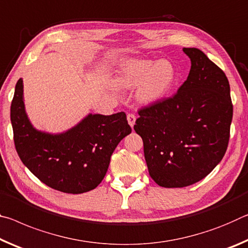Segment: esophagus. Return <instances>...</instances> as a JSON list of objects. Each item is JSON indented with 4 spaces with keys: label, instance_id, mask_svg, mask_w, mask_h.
I'll list each match as a JSON object with an SVG mask.
<instances>
[{
    "label": "esophagus",
    "instance_id": "1",
    "mask_svg": "<svg viewBox=\"0 0 248 248\" xmlns=\"http://www.w3.org/2000/svg\"><path fill=\"white\" fill-rule=\"evenodd\" d=\"M127 121H128V124L131 125V127L133 128L134 124H135V122H136L135 114H133V113H129V114H127Z\"/></svg>",
    "mask_w": 248,
    "mask_h": 248
}]
</instances>
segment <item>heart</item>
<instances>
[{
	"label": "heart",
	"mask_w": 248,
	"mask_h": 248,
	"mask_svg": "<svg viewBox=\"0 0 248 248\" xmlns=\"http://www.w3.org/2000/svg\"><path fill=\"white\" fill-rule=\"evenodd\" d=\"M117 84L133 88L140 83L137 99L143 104H154L167 95L176 81V69L167 59H129L120 66Z\"/></svg>",
	"instance_id": "1"
}]
</instances>
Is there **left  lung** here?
<instances>
[{
    "label": "left lung",
    "mask_w": 248,
    "mask_h": 248,
    "mask_svg": "<svg viewBox=\"0 0 248 248\" xmlns=\"http://www.w3.org/2000/svg\"><path fill=\"white\" fill-rule=\"evenodd\" d=\"M191 69L172 96L141 108L134 129L144 143L149 176L164 188L205 178L225 155L233 104L221 68L198 48H184Z\"/></svg>",
    "instance_id": "obj_1"
}]
</instances>
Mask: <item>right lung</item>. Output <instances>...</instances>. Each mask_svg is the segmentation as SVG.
Masks as SVG:
<instances>
[{"mask_svg":"<svg viewBox=\"0 0 248 248\" xmlns=\"http://www.w3.org/2000/svg\"><path fill=\"white\" fill-rule=\"evenodd\" d=\"M11 122L23 164L46 186L72 194L88 192L100 185L116 146L132 132L124 112L89 114L62 134L37 131L26 115L22 79L15 86Z\"/></svg>","mask_w":248,"mask_h":248,"instance_id":"right-lung-1","label":"right lung"}]
</instances>
